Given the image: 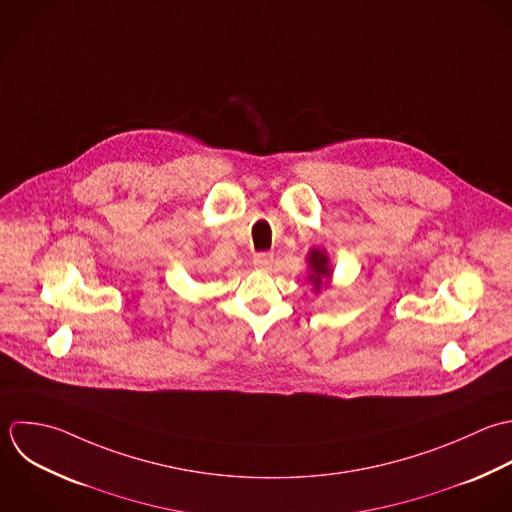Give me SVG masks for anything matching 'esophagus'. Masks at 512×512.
Returning <instances> with one entry per match:
<instances>
[{"label":"esophagus","instance_id":"esophagus-1","mask_svg":"<svg viewBox=\"0 0 512 512\" xmlns=\"http://www.w3.org/2000/svg\"><path fill=\"white\" fill-rule=\"evenodd\" d=\"M253 265L261 271H267L273 265V253H257L253 257Z\"/></svg>","mask_w":512,"mask_h":512}]
</instances>
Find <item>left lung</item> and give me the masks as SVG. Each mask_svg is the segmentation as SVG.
I'll return each instance as SVG.
<instances>
[{
	"instance_id": "8db88e82",
	"label": "left lung",
	"mask_w": 512,
	"mask_h": 512,
	"mask_svg": "<svg viewBox=\"0 0 512 512\" xmlns=\"http://www.w3.org/2000/svg\"><path fill=\"white\" fill-rule=\"evenodd\" d=\"M307 281L313 285V291L319 293L323 287L329 289L331 287V279H333V265H331V259L327 255L325 249H319V247H313L307 257Z\"/></svg>"
}]
</instances>
